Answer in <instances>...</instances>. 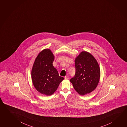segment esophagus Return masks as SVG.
Wrapping results in <instances>:
<instances>
[{"mask_svg":"<svg viewBox=\"0 0 127 127\" xmlns=\"http://www.w3.org/2000/svg\"><path fill=\"white\" fill-rule=\"evenodd\" d=\"M64 78L65 79H66V80H68V79H69V76H65Z\"/></svg>","mask_w":127,"mask_h":127,"instance_id":"34e87169","label":"esophagus"}]
</instances>
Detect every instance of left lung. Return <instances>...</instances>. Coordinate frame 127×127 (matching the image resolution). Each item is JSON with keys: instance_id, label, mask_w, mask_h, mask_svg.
<instances>
[{"instance_id": "left-lung-1", "label": "left lung", "mask_w": 127, "mask_h": 127, "mask_svg": "<svg viewBox=\"0 0 127 127\" xmlns=\"http://www.w3.org/2000/svg\"><path fill=\"white\" fill-rule=\"evenodd\" d=\"M76 74L70 80L74 89L81 95L93 91L100 78V69L97 60L90 53L83 51L75 60Z\"/></svg>"}]
</instances>
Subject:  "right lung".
I'll list each match as a JSON object with an SVG mask.
<instances>
[{"mask_svg":"<svg viewBox=\"0 0 127 127\" xmlns=\"http://www.w3.org/2000/svg\"><path fill=\"white\" fill-rule=\"evenodd\" d=\"M55 56L51 50L45 49L35 60L31 70V77L36 90L42 95L50 96L57 90L64 79L60 76L53 66Z\"/></svg>","mask_w":127,"mask_h":127,"instance_id":"obj_1","label":"right lung"}]
</instances>
